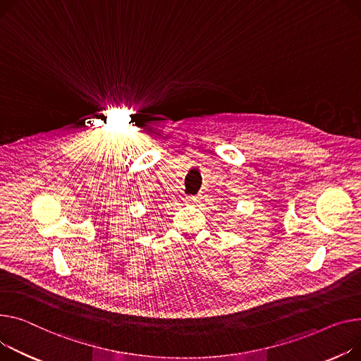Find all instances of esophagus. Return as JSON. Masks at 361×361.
<instances>
[{
	"label": "esophagus",
	"instance_id": "obj_1",
	"mask_svg": "<svg viewBox=\"0 0 361 361\" xmlns=\"http://www.w3.org/2000/svg\"><path fill=\"white\" fill-rule=\"evenodd\" d=\"M199 200H200V197H196V196H191V197H187V202H188V203H193V204L199 203Z\"/></svg>",
	"mask_w": 361,
	"mask_h": 361
}]
</instances>
